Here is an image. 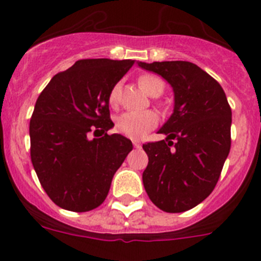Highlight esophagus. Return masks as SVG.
Masks as SVG:
<instances>
[{
    "mask_svg": "<svg viewBox=\"0 0 261 261\" xmlns=\"http://www.w3.org/2000/svg\"><path fill=\"white\" fill-rule=\"evenodd\" d=\"M133 146H135L136 149H141V142L136 141L135 140V141H133Z\"/></svg>",
    "mask_w": 261,
    "mask_h": 261,
    "instance_id": "1",
    "label": "esophagus"
}]
</instances>
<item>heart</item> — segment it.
Returning a JSON list of instances; mask_svg holds the SVG:
<instances>
[{
    "label": "heart",
    "instance_id": "obj_1",
    "mask_svg": "<svg viewBox=\"0 0 261 261\" xmlns=\"http://www.w3.org/2000/svg\"><path fill=\"white\" fill-rule=\"evenodd\" d=\"M138 85L145 93L151 96H158L165 90V81L154 74H144L138 78ZM120 84H115L108 93V103L111 107H116L120 100ZM158 124V116L153 111L141 112H125L120 115L115 123V129L119 135L124 137L140 140L153 130Z\"/></svg>",
    "mask_w": 261,
    "mask_h": 261
}]
</instances>
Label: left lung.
I'll list each match as a JSON object with an SVG mask.
<instances>
[{
	"instance_id": "left-lung-1",
	"label": "left lung",
	"mask_w": 261,
	"mask_h": 261,
	"mask_svg": "<svg viewBox=\"0 0 261 261\" xmlns=\"http://www.w3.org/2000/svg\"><path fill=\"white\" fill-rule=\"evenodd\" d=\"M138 65L162 75L175 93L174 114L159 129L167 138L142 145L149 156L145 190L163 212L190 211L220 179L231 146V108L221 85L192 62Z\"/></svg>"
}]
</instances>
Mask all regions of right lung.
Segmentation results:
<instances>
[{"label": "right lung", "mask_w": 261, "mask_h": 261, "mask_svg": "<svg viewBox=\"0 0 261 261\" xmlns=\"http://www.w3.org/2000/svg\"><path fill=\"white\" fill-rule=\"evenodd\" d=\"M133 65L135 60H78L39 95L30 120V154L41 187L60 208H98L133 149L124 136L107 135L114 126L108 93Z\"/></svg>", "instance_id": "1"}]
</instances>
